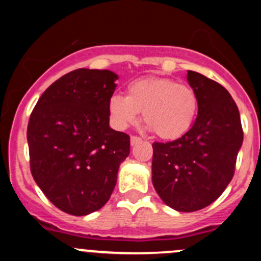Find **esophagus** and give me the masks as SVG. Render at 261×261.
<instances>
[{
  "label": "esophagus",
  "instance_id": "1",
  "mask_svg": "<svg viewBox=\"0 0 261 261\" xmlns=\"http://www.w3.org/2000/svg\"><path fill=\"white\" fill-rule=\"evenodd\" d=\"M130 141H131V145H136L138 143H140L141 138H139V136H136V135H133L131 136Z\"/></svg>",
  "mask_w": 261,
  "mask_h": 261
}]
</instances>
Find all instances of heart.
<instances>
[{
  "label": "heart",
  "instance_id": "obj_1",
  "mask_svg": "<svg viewBox=\"0 0 261 261\" xmlns=\"http://www.w3.org/2000/svg\"><path fill=\"white\" fill-rule=\"evenodd\" d=\"M110 116L120 130L135 125L139 112L150 130L160 139L172 140L187 133L198 112V96L189 84L170 78H145L128 84L126 96L114 94Z\"/></svg>",
  "mask_w": 261,
  "mask_h": 261
}]
</instances>
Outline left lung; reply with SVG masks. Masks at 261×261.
Masks as SVG:
<instances>
[{
  "instance_id": "obj_1",
  "label": "left lung",
  "mask_w": 261,
  "mask_h": 261,
  "mask_svg": "<svg viewBox=\"0 0 261 261\" xmlns=\"http://www.w3.org/2000/svg\"><path fill=\"white\" fill-rule=\"evenodd\" d=\"M198 116L179 139L152 144V184L167 206L194 212L210 206L233 177L244 140L240 114L227 89L188 70Z\"/></svg>"
}]
</instances>
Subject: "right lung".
Masks as SVG:
<instances>
[{
	"mask_svg": "<svg viewBox=\"0 0 261 261\" xmlns=\"http://www.w3.org/2000/svg\"><path fill=\"white\" fill-rule=\"evenodd\" d=\"M116 80L110 70H73L50 84L30 115L31 174L46 198L69 215L102 208L130 154V136L109 125Z\"/></svg>",
	"mask_w": 261,
	"mask_h": 261,
	"instance_id": "1",
	"label": "right lung"
}]
</instances>
